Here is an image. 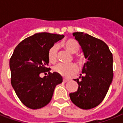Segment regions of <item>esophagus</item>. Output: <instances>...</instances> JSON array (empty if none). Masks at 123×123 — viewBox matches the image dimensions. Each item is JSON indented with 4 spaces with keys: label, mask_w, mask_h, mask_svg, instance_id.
<instances>
[{
    "label": "esophagus",
    "mask_w": 123,
    "mask_h": 123,
    "mask_svg": "<svg viewBox=\"0 0 123 123\" xmlns=\"http://www.w3.org/2000/svg\"><path fill=\"white\" fill-rule=\"evenodd\" d=\"M68 81H69V80H68V79H63V82H64V83H66V82H68Z\"/></svg>",
    "instance_id": "34e87169"
}]
</instances>
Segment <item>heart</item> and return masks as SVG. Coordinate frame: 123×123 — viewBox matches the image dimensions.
<instances>
[{"mask_svg": "<svg viewBox=\"0 0 123 123\" xmlns=\"http://www.w3.org/2000/svg\"><path fill=\"white\" fill-rule=\"evenodd\" d=\"M62 45L64 48L73 54H77L80 50V46L77 41L73 39H68L62 43ZM58 46L57 44H54L50 48L48 52V58L50 62L54 63L57 59ZM79 62L82 61V59L79 57H76ZM54 71L59 73L62 76L65 77H70L75 75L77 72V66L73 63L66 64L63 63H59L54 66L53 68Z\"/></svg>", "mask_w": 123, "mask_h": 123, "instance_id": "obj_1", "label": "heart"}]
</instances>
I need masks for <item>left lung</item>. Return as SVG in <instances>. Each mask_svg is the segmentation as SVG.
Segmentation results:
<instances>
[{"instance_id": "8db88e82", "label": "left lung", "mask_w": 123, "mask_h": 123, "mask_svg": "<svg viewBox=\"0 0 123 123\" xmlns=\"http://www.w3.org/2000/svg\"><path fill=\"white\" fill-rule=\"evenodd\" d=\"M73 35L79 41L87 61L82 69L83 76L74 79L79 85L78 90L69 94V97L80 109H93L104 99L112 81V54L102 40L79 32Z\"/></svg>"}]
</instances>
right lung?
Here are the masks:
<instances>
[{
    "instance_id": "right-lung-1",
    "label": "right lung",
    "mask_w": 123,
    "mask_h": 123,
    "mask_svg": "<svg viewBox=\"0 0 123 123\" xmlns=\"http://www.w3.org/2000/svg\"><path fill=\"white\" fill-rule=\"evenodd\" d=\"M64 35L41 32L24 39L16 46L9 60L11 82L16 95L26 107L41 109L52 99L55 86L62 82L59 73H50L48 50ZM48 72L41 78L40 73Z\"/></svg>"
}]
</instances>
